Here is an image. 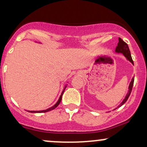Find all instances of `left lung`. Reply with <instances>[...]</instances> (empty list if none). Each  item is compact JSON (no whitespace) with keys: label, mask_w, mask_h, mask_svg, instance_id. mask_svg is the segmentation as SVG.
Instances as JSON below:
<instances>
[{"label":"left lung","mask_w":147,"mask_h":147,"mask_svg":"<svg viewBox=\"0 0 147 147\" xmlns=\"http://www.w3.org/2000/svg\"><path fill=\"white\" fill-rule=\"evenodd\" d=\"M115 52L118 53H122L123 55L126 57V58L127 59V60H128V61H130V62H131L133 65H134L128 44H127L126 42H123L121 38H119V42L117 44V47H116V49H115ZM133 83H134V77L132 78L131 81V82H130L129 87H128V93H127L126 97H125L124 99L123 100V101L121 102V104H119L118 105L117 108H119V107H121V105H123L125 103H126V100H128V97H129V96L131 93L132 88H133ZM117 108H116L115 109H117Z\"/></svg>","instance_id":"8db88e82"}]
</instances>
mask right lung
Here are the masks:
<instances>
[{
	"instance_id": "add662e5",
	"label": "right lung",
	"mask_w": 147,
	"mask_h": 147,
	"mask_svg": "<svg viewBox=\"0 0 147 147\" xmlns=\"http://www.w3.org/2000/svg\"><path fill=\"white\" fill-rule=\"evenodd\" d=\"M66 87H67V85H65V88H64V90H63V91H62V94H61V95H60V98H59L58 100H57V103H56L55 104L53 105V106L51 107V108H48V109H47V110H39V111H29V110H28V112H30V113H47V112H49V111H51V110H54V109H55V108H57V107L58 106V105L60 104V102H61V100H62V94H63L64 92H65V88H66Z\"/></svg>"
}]
</instances>
